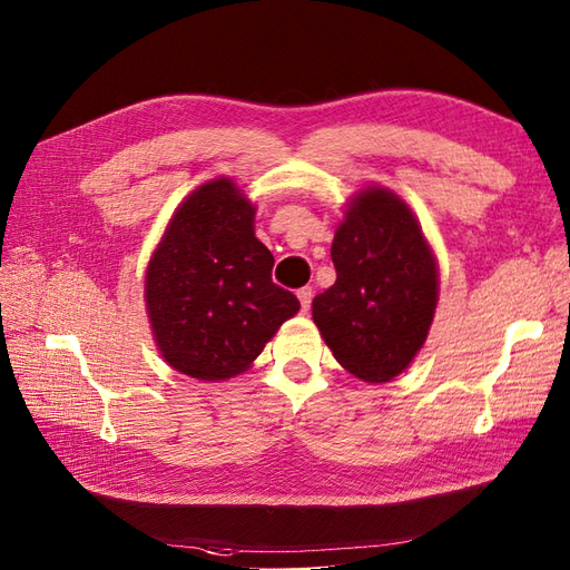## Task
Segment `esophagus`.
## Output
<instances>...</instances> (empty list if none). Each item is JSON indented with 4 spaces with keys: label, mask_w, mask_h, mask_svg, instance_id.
Masks as SVG:
<instances>
[{
    "label": "esophagus",
    "mask_w": 570,
    "mask_h": 570,
    "mask_svg": "<svg viewBox=\"0 0 570 570\" xmlns=\"http://www.w3.org/2000/svg\"><path fill=\"white\" fill-rule=\"evenodd\" d=\"M298 301H301V311L307 313L311 311V301H313V288L311 286H303L298 288Z\"/></svg>",
    "instance_id": "34e87169"
}]
</instances>
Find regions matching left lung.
Here are the masks:
<instances>
[{
    "label": "left lung",
    "mask_w": 570,
    "mask_h": 570,
    "mask_svg": "<svg viewBox=\"0 0 570 570\" xmlns=\"http://www.w3.org/2000/svg\"><path fill=\"white\" fill-rule=\"evenodd\" d=\"M336 282L313 301V320L336 361L365 382L409 367L436 307V265L411 207L384 188L348 205L332 243Z\"/></svg>",
    "instance_id": "left-lung-1"
}]
</instances>
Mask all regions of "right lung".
<instances>
[{"label": "right lung", "instance_id": "obj_1", "mask_svg": "<svg viewBox=\"0 0 570 570\" xmlns=\"http://www.w3.org/2000/svg\"><path fill=\"white\" fill-rule=\"evenodd\" d=\"M255 207L232 178L193 190L157 246L145 301L165 361L195 380H229L250 367L301 311L272 282L274 257L255 238Z\"/></svg>", "mask_w": 570, "mask_h": 570}]
</instances>
